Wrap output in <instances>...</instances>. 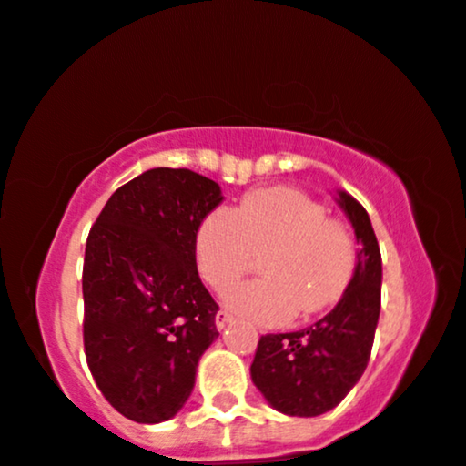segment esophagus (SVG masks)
Listing matches in <instances>:
<instances>
[{"instance_id": "1", "label": "esophagus", "mask_w": 466, "mask_h": 466, "mask_svg": "<svg viewBox=\"0 0 466 466\" xmlns=\"http://www.w3.org/2000/svg\"><path fill=\"white\" fill-rule=\"evenodd\" d=\"M229 322H232V316H229L226 309H219V311H217V316H215V325H217V329H219V331H221V329H226V327L229 325Z\"/></svg>"}]
</instances>
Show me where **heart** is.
Listing matches in <instances>:
<instances>
[{
	"label": "heart",
	"mask_w": 466,
	"mask_h": 466,
	"mask_svg": "<svg viewBox=\"0 0 466 466\" xmlns=\"http://www.w3.org/2000/svg\"><path fill=\"white\" fill-rule=\"evenodd\" d=\"M262 256V279L226 292L232 311L260 325H284L297 314L331 308L349 290L357 247L341 223L301 191H251L237 208L217 206L199 221L196 262L202 279L226 290Z\"/></svg>",
	"instance_id": "obj_1"
}]
</instances>
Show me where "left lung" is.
<instances>
[{"label":"left lung","instance_id":"1","mask_svg":"<svg viewBox=\"0 0 466 466\" xmlns=\"http://www.w3.org/2000/svg\"><path fill=\"white\" fill-rule=\"evenodd\" d=\"M335 202L359 243L349 290L311 327L262 335L251 363L253 385L275 410L292 417L322 415L349 396L365 372L379 325L382 260L372 221L350 193L338 191Z\"/></svg>","mask_w":466,"mask_h":466}]
</instances>
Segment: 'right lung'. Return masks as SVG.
<instances>
[{
	"label": "right lung",
	"mask_w": 466,
	"mask_h": 466,
	"mask_svg": "<svg viewBox=\"0 0 466 466\" xmlns=\"http://www.w3.org/2000/svg\"><path fill=\"white\" fill-rule=\"evenodd\" d=\"M221 202L215 180L155 167L122 185L90 229L86 357L98 390L128 420H172L191 396L199 357L219 338L196 232Z\"/></svg>",
	"instance_id": "right-lung-1"
}]
</instances>
